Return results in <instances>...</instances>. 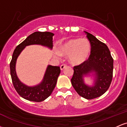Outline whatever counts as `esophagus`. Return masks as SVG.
<instances>
[{
    "instance_id": "1",
    "label": "esophagus",
    "mask_w": 127,
    "mask_h": 127,
    "mask_svg": "<svg viewBox=\"0 0 127 127\" xmlns=\"http://www.w3.org/2000/svg\"><path fill=\"white\" fill-rule=\"evenodd\" d=\"M66 66H67L66 64H62V65H61L60 69L62 70H63L64 68H65V67H66Z\"/></svg>"
}]
</instances>
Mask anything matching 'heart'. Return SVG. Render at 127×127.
Returning a JSON list of instances; mask_svg holds the SVG:
<instances>
[{"label": "heart", "mask_w": 127, "mask_h": 127, "mask_svg": "<svg viewBox=\"0 0 127 127\" xmlns=\"http://www.w3.org/2000/svg\"><path fill=\"white\" fill-rule=\"evenodd\" d=\"M91 50L90 42L87 39H72L67 40L60 46L59 51H55L58 57L62 55L68 56L69 62L73 64L78 65L88 59Z\"/></svg>", "instance_id": "obj_1"}]
</instances>
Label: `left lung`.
I'll use <instances>...</instances> for the list:
<instances>
[{"mask_svg": "<svg viewBox=\"0 0 127 127\" xmlns=\"http://www.w3.org/2000/svg\"><path fill=\"white\" fill-rule=\"evenodd\" d=\"M91 46V54L85 62L73 67L71 82L77 93L88 100L95 98L107 91L113 77V60L105 43L91 33L85 32ZM94 76L93 85L86 84L84 77Z\"/></svg>", "mask_w": 127, "mask_h": 127, "instance_id": "1", "label": "left lung"}]
</instances>
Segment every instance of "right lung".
<instances>
[{
	"mask_svg": "<svg viewBox=\"0 0 127 127\" xmlns=\"http://www.w3.org/2000/svg\"><path fill=\"white\" fill-rule=\"evenodd\" d=\"M54 35V33L49 32H34L18 45L13 52L10 63V72L13 85L19 95L26 100L40 102L47 98L55 87L58 77L60 73V68L59 66L48 65L42 82L38 85L30 87L21 82L17 76L15 68L17 60L23 49L29 45H40L52 49Z\"/></svg>",
	"mask_w": 127,
	"mask_h": 127,
	"instance_id": "right-lung-1",
	"label": "right lung"
}]
</instances>
